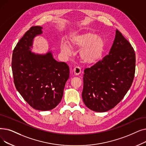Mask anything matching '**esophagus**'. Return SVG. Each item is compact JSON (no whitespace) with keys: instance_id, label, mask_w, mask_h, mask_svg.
Instances as JSON below:
<instances>
[{"instance_id":"esophagus-1","label":"esophagus","mask_w":146,"mask_h":146,"mask_svg":"<svg viewBox=\"0 0 146 146\" xmlns=\"http://www.w3.org/2000/svg\"><path fill=\"white\" fill-rule=\"evenodd\" d=\"M73 71H74V73L75 75H79L81 73V68L79 67L76 66L74 68Z\"/></svg>"}]
</instances>
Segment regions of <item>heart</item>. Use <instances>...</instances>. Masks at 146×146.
<instances>
[{
    "mask_svg": "<svg viewBox=\"0 0 146 146\" xmlns=\"http://www.w3.org/2000/svg\"><path fill=\"white\" fill-rule=\"evenodd\" d=\"M69 43L73 48L80 49L79 56L86 64L97 62L102 56L105 49V42L102 37L91 32L74 35L69 39ZM61 52L69 55L71 49L66 42H62L60 46Z\"/></svg>",
    "mask_w": 146,
    "mask_h": 146,
    "instance_id": "obj_1",
    "label": "heart"
}]
</instances>
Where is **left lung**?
Returning <instances> with one entry per match:
<instances>
[{
  "mask_svg": "<svg viewBox=\"0 0 146 146\" xmlns=\"http://www.w3.org/2000/svg\"><path fill=\"white\" fill-rule=\"evenodd\" d=\"M135 70V54L117 30L109 55L85 68L82 96L90 109L105 112L115 107L129 90Z\"/></svg>",
  "mask_w": 146,
  "mask_h": 146,
  "instance_id": "8db88e82",
  "label": "left lung"
}]
</instances>
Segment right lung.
Instances as JSON below:
<instances>
[{
  "instance_id": "1",
  "label": "right lung",
  "mask_w": 146,
  "mask_h": 146,
  "mask_svg": "<svg viewBox=\"0 0 146 146\" xmlns=\"http://www.w3.org/2000/svg\"><path fill=\"white\" fill-rule=\"evenodd\" d=\"M42 29L31 27L17 43L12 70L15 88L24 100L36 110L47 111L60 103L70 70L66 62L56 61L50 51L31 52L34 38L42 33Z\"/></svg>"
}]
</instances>
